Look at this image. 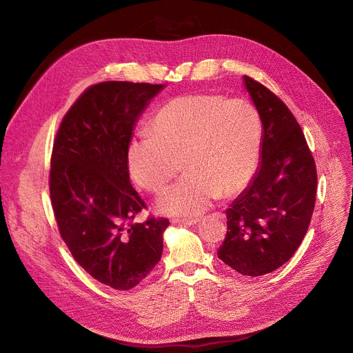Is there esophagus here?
Listing matches in <instances>:
<instances>
[{
  "label": "esophagus",
  "instance_id": "obj_1",
  "mask_svg": "<svg viewBox=\"0 0 353 353\" xmlns=\"http://www.w3.org/2000/svg\"><path fill=\"white\" fill-rule=\"evenodd\" d=\"M172 223L177 226H193L199 223V219H173Z\"/></svg>",
  "mask_w": 353,
  "mask_h": 353
}]
</instances>
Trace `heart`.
Here are the masks:
<instances>
[{
	"mask_svg": "<svg viewBox=\"0 0 353 353\" xmlns=\"http://www.w3.org/2000/svg\"><path fill=\"white\" fill-rule=\"evenodd\" d=\"M263 145V121L248 100L219 94L181 96L165 103L127 147L128 172L139 186L160 193L180 170L173 188L157 200L164 214L192 217L220 194L233 196L253 177Z\"/></svg>",
	"mask_w": 353,
	"mask_h": 353,
	"instance_id": "heart-1",
	"label": "heart"
}]
</instances>
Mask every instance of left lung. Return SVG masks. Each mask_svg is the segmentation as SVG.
I'll return each mask as SVG.
<instances>
[{
    "mask_svg": "<svg viewBox=\"0 0 353 353\" xmlns=\"http://www.w3.org/2000/svg\"><path fill=\"white\" fill-rule=\"evenodd\" d=\"M263 121L257 172L226 210L228 233L220 261L245 276H263L285 265L307 232L318 174L299 123L263 84L243 77Z\"/></svg>",
    "mask_w": 353,
    "mask_h": 353,
    "instance_id": "left-lung-1",
    "label": "left lung"
}]
</instances>
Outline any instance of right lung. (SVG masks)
I'll use <instances>...</instances> for the list:
<instances>
[{
    "label": "right lung",
    "mask_w": 353,
    "mask_h": 353,
    "mask_svg": "<svg viewBox=\"0 0 353 353\" xmlns=\"http://www.w3.org/2000/svg\"><path fill=\"white\" fill-rule=\"evenodd\" d=\"M163 84L104 81L87 88L55 136L50 196L60 234L96 281L128 290L161 257L167 219L132 223L145 209L130 183L127 147Z\"/></svg>",
    "instance_id": "right-lung-1"
}]
</instances>
